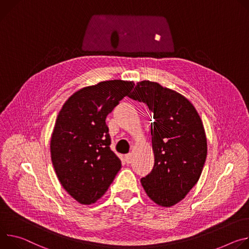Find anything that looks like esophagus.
<instances>
[{"label":"esophagus","instance_id":"34e87169","mask_svg":"<svg viewBox=\"0 0 249 249\" xmlns=\"http://www.w3.org/2000/svg\"><path fill=\"white\" fill-rule=\"evenodd\" d=\"M125 162L127 164H130L132 162V154L131 153H128L125 155Z\"/></svg>","mask_w":249,"mask_h":249}]
</instances>
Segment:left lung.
Returning <instances> with one entry per match:
<instances>
[{
  "instance_id": "obj_1",
  "label": "left lung",
  "mask_w": 249,
  "mask_h": 249,
  "mask_svg": "<svg viewBox=\"0 0 249 249\" xmlns=\"http://www.w3.org/2000/svg\"><path fill=\"white\" fill-rule=\"evenodd\" d=\"M128 97L146 104L154 119V166L142 185L154 203L172 207L186 197L203 171L208 151L203 122L187 98L156 82L136 83Z\"/></svg>"
}]
</instances>
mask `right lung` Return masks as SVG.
Segmentation results:
<instances>
[{
  "mask_svg": "<svg viewBox=\"0 0 249 249\" xmlns=\"http://www.w3.org/2000/svg\"><path fill=\"white\" fill-rule=\"evenodd\" d=\"M134 83L109 80L75 92L59 112L50 141L55 172L68 194L83 205L96 203L122 167L110 150L107 116Z\"/></svg>",
  "mask_w": 249,
  "mask_h": 249,
  "instance_id": "add662e5",
  "label": "right lung"
}]
</instances>
